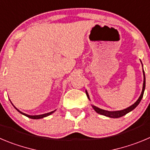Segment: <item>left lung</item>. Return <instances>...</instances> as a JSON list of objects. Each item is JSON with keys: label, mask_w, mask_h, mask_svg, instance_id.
Returning <instances> with one entry per match:
<instances>
[{"label": "left lung", "mask_w": 150, "mask_h": 150, "mask_svg": "<svg viewBox=\"0 0 150 150\" xmlns=\"http://www.w3.org/2000/svg\"><path fill=\"white\" fill-rule=\"evenodd\" d=\"M141 64H142V62H141ZM142 66H143V64H142ZM143 74H144V83H143L142 91H141V95H140L139 98L137 100V101H136L134 104H132V105H130L129 107L125 108V109H123V110H120V111H115V112H109V111H106V110L101 109V108H98V107L95 106V105H91V106L93 107V108L94 109V111H95L97 113L100 114V115H104V116L108 117L118 118V117H123V115H126L127 113H129V112H130L131 111H132L133 109H134L136 107L138 106V104L140 103V102H141V99H142V97H143V95H144V90H145V86H146V78H145V74H144V68H143ZM86 94H87L88 98L89 100H90V97H89L88 93V91L86 90Z\"/></svg>", "instance_id": "8db88e82"}]
</instances>
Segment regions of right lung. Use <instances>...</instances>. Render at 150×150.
<instances>
[{"label": "right lung", "mask_w": 150, "mask_h": 150, "mask_svg": "<svg viewBox=\"0 0 150 150\" xmlns=\"http://www.w3.org/2000/svg\"><path fill=\"white\" fill-rule=\"evenodd\" d=\"M13 106L15 107V108H16V109L17 110L18 112H20V113L22 114V115H24V116L27 117L31 118V119H41V118H44V117H45L49 116V115H51V114H53L54 112H56V110H54V111H53V112H49V113L43 114V115H27V114H25V113H23V112H21V111H19V110L18 109V108H16V107L15 106V105H13Z\"/></svg>", "instance_id": "add662e5"}]
</instances>
